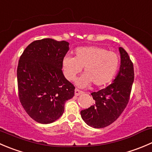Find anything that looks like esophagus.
<instances>
[{
  "mask_svg": "<svg viewBox=\"0 0 152 152\" xmlns=\"http://www.w3.org/2000/svg\"><path fill=\"white\" fill-rule=\"evenodd\" d=\"M83 93H84L83 91H80V90L77 89V88H76V89H75V95L76 96H79V95H81V94H83Z\"/></svg>",
  "mask_w": 152,
  "mask_h": 152,
  "instance_id": "34e87169",
  "label": "esophagus"
}]
</instances>
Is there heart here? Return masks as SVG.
<instances>
[{
  "label": "heart",
  "mask_w": 152,
  "mask_h": 152,
  "mask_svg": "<svg viewBox=\"0 0 152 152\" xmlns=\"http://www.w3.org/2000/svg\"><path fill=\"white\" fill-rule=\"evenodd\" d=\"M120 66V57L116 53L96 46L81 47L74 51V57L65 56L62 70L68 80H73L84 67L85 74L77 80L79 86L92 82L96 87L108 84L115 76Z\"/></svg>",
  "instance_id": "obj_1"
}]
</instances>
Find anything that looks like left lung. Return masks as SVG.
<instances>
[{
    "label": "left lung",
    "mask_w": 152,
    "mask_h": 152,
    "mask_svg": "<svg viewBox=\"0 0 152 152\" xmlns=\"http://www.w3.org/2000/svg\"><path fill=\"white\" fill-rule=\"evenodd\" d=\"M119 49L121 65L117 77L105 88L91 93L95 103L81 110L82 120L95 129L104 128L117 120L130 99L134 79L133 62L123 48Z\"/></svg>",
    "instance_id": "1"
}]
</instances>
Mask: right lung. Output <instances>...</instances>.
<instances>
[{"mask_svg": "<svg viewBox=\"0 0 152 152\" xmlns=\"http://www.w3.org/2000/svg\"><path fill=\"white\" fill-rule=\"evenodd\" d=\"M69 43L52 39L29 44L17 68L18 97L28 115L42 124L58 120L64 103L74 96L75 87L64 77L62 60Z\"/></svg>", "mask_w": 152, "mask_h": 152, "instance_id": "add662e5", "label": "right lung"}]
</instances>
